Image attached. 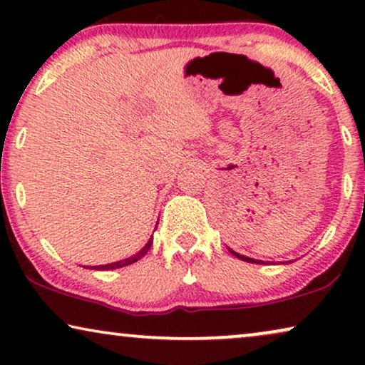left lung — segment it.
<instances>
[{
  "instance_id": "8db88e82",
  "label": "left lung",
  "mask_w": 365,
  "mask_h": 365,
  "mask_svg": "<svg viewBox=\"0 0 365 365\" xmlns=\"http://www.w3.org/2000/svg\"><path fill=\"white\" fill-rule=\"evenodd\" d=\"M229 249V247H227ZM229 252L232 254V256H236L237 259H241V261H246V262H252V264H266L264 261H259V259H252V257H247V256H242V254H239L236 251H232V249H229ZM291 262V261H289Z\"/></svg>"
}]
</instances>
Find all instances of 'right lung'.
I'll use <instances>...</instances> for the list:
<instances>
[{
    "label": "right lung",
    "mask_w": 365,
    "mask_h": 365,
    "mask_svg": "<svg viewBox=\"0 0 365 365\" xmlns=\"http://www.w3.org/2000/svg\"><path fill=\"white\" fill-rule=\"evenodd\" d=\"M153 246V236L149 237V241L144 244V247L141 251H138L136 254H133L131 257H126V259H121V261H116V262H111V264H104V266H84L86 269H93V271H113V269H119V267H124V266H129V264L139 261V259L146 256V252L151 249Z\"/></svg>",
    "instance_id": "right-lung-1"
}]
</instances>
